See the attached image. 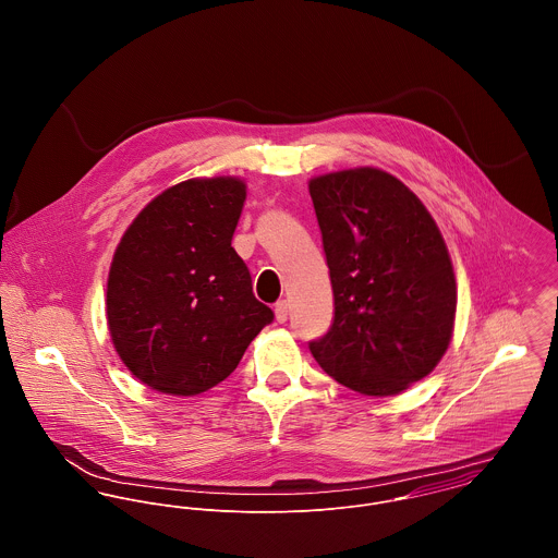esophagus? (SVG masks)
Returning a JSON list of instances; mask_svg holds the SVG:
<instances>
[{"mask_svg": "<svg viewBox=\"0 0 558 558\" xmlns=\"http://www.w3.org/2000/svg\"><path fill=\"white\" fill-rule=\"evenodd\" d=\"M275 316H277V322H288V316H290V305H288V301H279L277 305H275Z\"/></svg>", "mask_w": 558, "mask_h": 558, "instance_id": "esophagus-1", "label": "esophagus"}]
</instances>
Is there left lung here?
Listing matches in <instances>:
<instances>
[{
    "label": "left lung",
    "mask_w": 558,
    "mask_h": 558,
    "mask_svg": "<svg viewBox=\"0 0 558 558\" xmlns=\"http://www.w3.org/2000/svg\"><path fill=\"white\" fill-rule=\"evenodd\" d=\"M335 316L310 350L339 385L398 396L449 348L458 305L447 244L421 199L374 169L310 182Z\"/></svg>",
    "instance_id": "left-lung-1"
}]
</instances>
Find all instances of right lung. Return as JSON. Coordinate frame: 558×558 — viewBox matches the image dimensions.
<instances>
[{"label":"right lung","instance_id":"1","mask_svg":"<svg viewBox=\"0 0 558 558\" xmlns=\"http://www.w3.org/2000/svg\"><path fill=\"white\" fill-rule=\"evenodd\" d=\"M244 197L239 178L180 182L137 215L116 248L109 332L122 363L155 391L213 389L275 319L232 246Z\"/></svg>","mask_w":558,"mask_h":558}]
</instances>
